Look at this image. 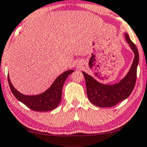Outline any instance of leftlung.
Masks as SVG:
<instances>
[{"instance_id":"obj_1","label":"left lung","mask_w":147,"mask_h":147,"mask_svg":"<svg viewBox=\"0 0 147 147\" xmlns=\"http://www.w3.org/2000/svg\"><path fill=\"white\" fill-rule=\"evenodd\" d=\"M125 36L135 56L129 71L121 80L113 84H103L82 71L85 78L87 96L95 106L101 108L114 107L127 98L135 87L139 55L136 45L130 39L129 34L125 33Z\"/></svg>"}]
</instances>
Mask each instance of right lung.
Instances as JSON below:
<instances>
[{"mask_svg": "<svg viewBox=\"0 0 147 147\" xmlns=\"http://www.w3.org/2000/svg\"><path fill=\"white\" fill-rule=\"evenodd\" d=\"M73 72V70L65 71L57 76L48 89L42 93L36 95L24 94L16 90L12 84L9 74H8V81L12 94L17 100L33 111L46 112L57 108L61 103L64 84L68 76Z\"/></svg>", "mask_w": 147, "mask_h": 147, "instance_id": "add662e5", "label": "right lung"}]
</instances>
